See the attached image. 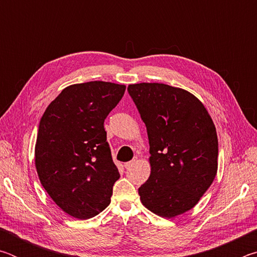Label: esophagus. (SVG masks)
I'll return each instance as SVG.
<instances>
[{"mask_svg":"<svg viewBox=\"0 0 257 257\" xmlns=\"http://www.w3.org/2000/svg\"><path fill=\"white\" fill-rule=\"evenodd\" d=\"M137 162V159H134L133 161H129V162H127V163H124V168L125 169H129V168H132L133 165Z\"/></svg>","mask_w":257,"mask_h":257,"instance_id":"obj_1","label":"esophagus"}]
</instances>
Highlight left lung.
I'll return each instance as SVG.
<instances>
[{"instance_id": "1", "label": "left lung", "mask_w": 257, "mask_h": 257, "mask_svg": "<svg viewBox=\"0 0 257 257\" xmlns=\"http://www.w3.org/2000/svg\"><path fill=\"white\" fill-rule=\"evenodd\" d=\"M146 125L151 176L138 189L143 205L162 217L198 203L217 171V136L205 106L193 94L158 82L128 86Z\"/></svg>"}]
</instances>
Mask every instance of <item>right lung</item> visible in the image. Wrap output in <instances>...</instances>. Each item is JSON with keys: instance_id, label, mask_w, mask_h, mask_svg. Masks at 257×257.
I'll use <instances>...</instances> for the list:
<instances>
[{"instance_id": "right-lung-1", "label": "right lung", "mask_w": 257, "mask_h": 257, "mask_svg": "<svg viewBox=\"0 0 257 257\" xmlns=\"http://www.w3.org/2000/svg\"><path fill=\"white\" fill-rule=\"evenodd\" d=\"M124 90V85L106 81L71 85L40 121L35 146L38 178L56 205L76 219H90L111 202L120 175L104 120Z\"/></svg>"}]
</instances>
